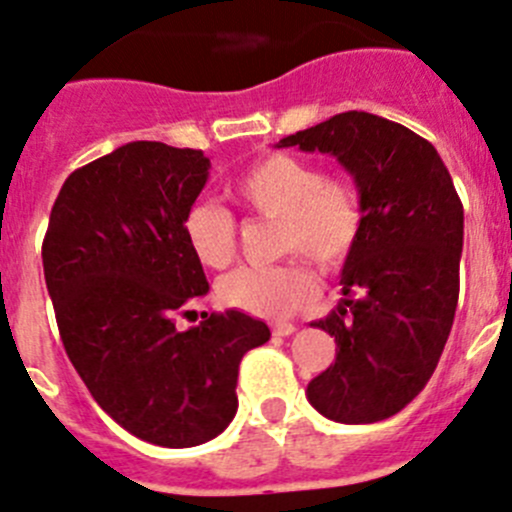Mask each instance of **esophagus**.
<instances>
[{
    "label": "esophagus",
    "mask_w": 512,
    "mask_h": 512,
    "mask_svg": "<svg viewBox=\"0 0 512 512\" xmlns=\"http://www.w3.org/2000/svg\"><path fill=\"white\" fill-rule=\"evenodd\" d=\"M271 332H274V337H289L297 332V325H292V322H281V325L271 327Z\"/></svg>",
    "instance_id": "34e87169"
}]
</instances>
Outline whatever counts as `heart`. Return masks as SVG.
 <instances>
[{"label": "heart", "mask_w": 512, "mask_h": 512, "mask_svg": "<svg viewBox=\"0 0 512 512\" xmlns=\"http://www.w3.org/2000/svg\"><path fill=\"white\" fill-rule=\"evenodd\" d=\"M231 190L253 215L279 220V253L297 256L271 269H238L223 276L218 299L264 320L292 317L320 292L317 271L303 256L325 274H335L358 248L365 225L360 190L345 175H322L317 164L289 152L253 159L233 177ZM182 236L192 256L208 269H225L236 259V218L220 205H190Z\"/></svg>", "instance_id": "obj_1"}]
</instances>
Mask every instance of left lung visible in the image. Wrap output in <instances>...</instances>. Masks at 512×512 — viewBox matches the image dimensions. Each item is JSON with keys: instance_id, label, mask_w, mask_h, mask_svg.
<instances>
[{"instance_id": "1", "label": "left lung", "mask_w": 512, "mask_h": 512, "mask_svg": "<svg viewBox=\"0 0 512 512\" xmlns=\"http://www.w3.org/2000/svg\"><path fill=\"white\" fill-rule=\"evenodd\" d=\"M279 147L322 152L353 175L363 236L342 266V299L314 322L337 358L312 378L314 409L373 424L414 401L447 345L459 297L464 210L437 149L396 121L345 111L289 134Z\"/></svg>"}]
</instances>
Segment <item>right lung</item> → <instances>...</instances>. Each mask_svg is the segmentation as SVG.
I'll return each instance as SVG.
<instances>
[{
	"label": "right lung",
	"mask_w": 512,
	"mask_h": 512,
	"mask_svg": "<svg viewBox=\"0 0 512 512\" xmlns=\"http://www.w3.org/2000/svg\"><path fill=\"white\" fill-rule=\"evenodd\" d=\"M208 170L200 149L124 144L63 182L42 241L70 363L116 424L157 447L218 437L236 416L241 358L271 337L238 309L175 327L210 289L182 236Z\"/></svg>",
	"instance_id": "add662e5"
}]
</instances>
